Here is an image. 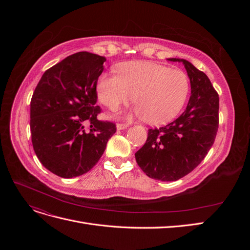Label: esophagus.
Masks as SVG:
<instances>
[{
    "mask_svg": "<svg viewBox=\"0 0 250 250\" xmlns=\"http://www.w3.org/2000/svg\"><path fill=\"white\" fill-rule=\"evenodd\" d=\"M128 126H129V124H127V123H118L117 124V129L118 130H123V129H125V128H127Z\"/></svg>",
    "mask_w": 250,
    "mask_h": 250,
    "instance_id": "obj_1",
    "label": "esophagus"
}]
</instances>
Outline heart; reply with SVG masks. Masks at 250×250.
I'll list each match as a JSON object with an SVG mask.
<instances>
[{"mask_svg":"<svg viewBox=\"0 0 250 250\" xmlns=\"http://www.w3.org/2000/svg\"><path fill=\"white\" fill-rule=\"evenodd\" d=\"M117 74L104 73L98 79L100 102L111 110L129 102L134 113L150 124H163L175 117L190 90L188 75L179 69L148 62L120 64Z\"/></svg>","mask_w":250,"mask_h":250,"instance_id":"b5f03b06","label":"heart"}]
</instances>
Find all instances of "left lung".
Here are the masks:
<instances>
[{
	"mask_svg": "<svg viewBox=\"0 0 250 250\" xmlns=\"http://www.w3.org/2000/svg\"><path fill=\"white\" fill-rule=\"evenodd\" d=\"M183 62L191 82L186 110L171 123L150 128L144 146L135 153L140 168L150 178L174 181L191 173L204 160L215 142L219 126V95L203 72Z\"/></svg>",
	"mask_w": 250,
	"mask_h": 250,
	"instance_id": "8db88e82",
	"label": "left lung"
}]
</instances>
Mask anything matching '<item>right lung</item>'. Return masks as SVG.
<instances>
[{
	"instance_id": "1",
	"label": "right lung",
	"mask_w": 250,
	"mask_h": 250,
	"mask_svg": "<svg viewBox=\"0 0 250 250\" xmlns=\"http://www.w3.org/2000/svg\"><path fill=\"white\" fill-rule=\"evenodd\" d=\"M106 58L88 52L67 56L43 73L30 103L34 152L57 176L85 174L100 160L116 124L98 120L97 82Z\"/></svg>"
}]
</instances>
